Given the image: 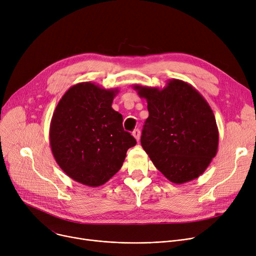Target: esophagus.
<instances>
[{
  "label": "esophagus",
  "mask_w": 256,
  "mask_h": 256,
  "mask_svg": "<svg viewBox=\"0 0 256 256\" xmlns=\"http://www.w3.org/2000/svg\"><path fill=\"white\" fill-rule=\"evenodd\" d=\"M140 130L139 128H135L132 130V136L135 137V139L137 140V141H139V139H140Z\"/></svg>",
  "instance_id": "obj_1"
}]
</instances>
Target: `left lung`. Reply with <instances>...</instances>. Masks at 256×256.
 <instances>
[{
	"label": "left lung",
	"mask_w": 256,
	"mask_h": 256,
	"mask_svg": "<svg viewBox=\"0 0 256 256\" xmlns=\"http://www.w3.org/2000/svg\"><path fill=\"white\" fill-rule=\"evenodd\" d=\"M147 100L141 144L158 171L174 184L204 172L217 154L219 134L206 100L191 85L172 80L166 88L135 86Z\"/></svg>",
	"instance_id": "1"
}]
</instances>
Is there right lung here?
Here are the masks:
<instances>
[{"label":"right lung","mask_w":256,"mask_h":256,"mask_svg":"<svg viewBox=\"0 0 256 256\" xmlns=\"http://www.w3.org/2000/svg\"><path fill=\"white\" fill-rule=\"evenodd\" d=\"M117 90L80 83L67 90L54 112L50 140L60 168L90 186L109 180L137 141L124 130L122 115L112 108Z\"/></svg>","instance_id":"1"}]
</instances>
